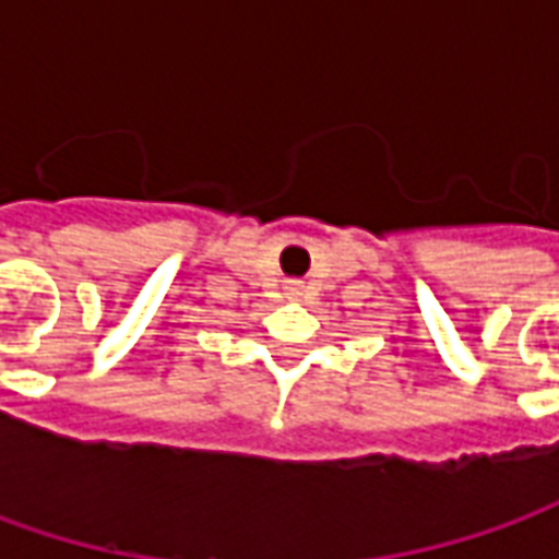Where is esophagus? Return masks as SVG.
Returning <instances> with one entry per match:
<instances>
[{
  "mask_svg": "<svg viewBox=\"0 0 559 559\" xmlns=\"http://www.w3.org/2000/svg\"><path fill=\"white\" fill-rule=\"evenodd\" d=\"M293 290H299V284H293Z\"/></svg>",
  "mask_w": 559,
  "mask_h": 559,
  "instance_id": "1",
  "label": "esophagus"
}]
</instances>
